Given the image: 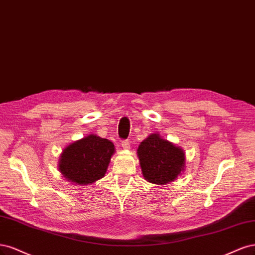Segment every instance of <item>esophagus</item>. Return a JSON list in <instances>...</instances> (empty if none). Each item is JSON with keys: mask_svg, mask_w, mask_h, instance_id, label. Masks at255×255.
<instances>
[{"mask_svg": "<svg viewBox=\"0 0 255 255\" xmlns=\"http://www.w3.org/2000/svg\"><path fill=\"white\" fill-rule=\"evenodd\" d=\"M121 145H122V147L124 149H129L130 148V143L127 141V139H124V141H122Z\"/></svg>", "mask_w": 255, "mask_h": 255, "instance_id": "obj_1", "label": "esophagus"}]
</instances>
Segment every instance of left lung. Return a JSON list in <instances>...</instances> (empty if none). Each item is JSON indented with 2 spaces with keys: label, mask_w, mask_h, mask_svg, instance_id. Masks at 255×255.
I'll return each mask as SVG.
<instances>
[{
  "label": "left lung",
  "mask_w": 255,
  "mask_h": 255,
  "mask_svg": "<svg viewBox=\"0 0 255 255\" xmlns=\"http://www.w3.org/2000/svg\"><path fill=\"white\" fill-rule=\"evenodd\" d=\"M137 154L144 178L154 184L174 181L185 165L183 150L157 133L141 142Z\"/></svg>",
  "instance_id": "left-lung-1"
}]
</instances>
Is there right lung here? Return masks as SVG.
Here are the masks:
<instances>
[{
	"mask_svg": "<svg viewBox=\"0 0 255 255\" xmlns=\"http://www.w3.org/2000/svg\"><path fill=\"white\" fill-rule=\"evenodd\" d=\"M114 151L109 139L90 134L63 150L59 170L65 179L78 185L93 183L105 176Z\"/></svg>",
	"mask_w": 255,
	"mask_h": 255,
	"instance_id": "add662e5",
	"label": "right lung"
}]
</instances>
